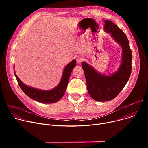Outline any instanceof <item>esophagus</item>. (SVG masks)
I'll return each instance as SVG.
<instances>
[{
	"instance_id": "esophagus-1",
	"label": "esophagus",
	"mask_w": 148,
	"mask_h": 148,
	"mask_svg": "<svg viewBox=\"0 0 148 148\" xmlns=\"http://www.w3.org/2000/svg\"><path fill=\"white\" fill-rule=\"evenodd\" d=\"M83 60H84V58L81 56H78L77 58V62L78 63V64H80V63H81L83 61Z\"/></svg>"
}]
</instances>
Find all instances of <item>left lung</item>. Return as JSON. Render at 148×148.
<instances>
[{
  "mask_svg": "<svg viewBox=\"0 0 148 148\" xmlns=\"http://www.w3.org/2000/svg\"><path fill=\"white\" fill-rule=\"evenodd\" d=\"M104 22L105 32L110 33L122 48V60L118 70L107 75L99 73L86 62L81 63L88 92L94 99L99 102L115 98L127 83L132 71V51L127 37L111 21L105 20Z\"/></svg>",
  "mask_w": 148,
  "mask_h": 148,
  "instance_id": "1",
  "label": "left lung"
}]
</instances>
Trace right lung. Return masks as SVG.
<instances>
[{
	"label": "right lung",
	"instance_id": "add662e5",
	"mask_svg": "<svg viewBox=\"0 0 148 148\" xmlns=\"http://www.w3.org/2000/svg\"><path fill=\"white\" fill-rule=\"evenodd\" d=\"M75 66L76 60L74 59L65 67L59 84L51 90H43L28 86L18 78L14 70V72L20 88L26 95L32 99L40 103H53L58 102L64 95L71 72Z\"/></svg>",
	"mask_w": 148,
	"mask_h": 148
}]
</instances>
